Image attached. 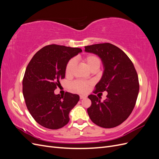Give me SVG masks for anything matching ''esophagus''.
Segmentation results:
<instances>
[{
    "instance_id": "obj_1",
    "label": "esophagus",
    "mask_w": 159,
    "mask_h": 159,
    "mask_svg": "<svg viewBox=\"0 0 159 159\" xmlns=\"http://www.w3.org/2000/svg\"><path fill=\"white\" fill-rule=\"evenodd\" d=\"M87 98V96H85V95H80V99H84V98Z\"/></svg>"
}]
</instances>
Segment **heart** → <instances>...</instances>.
Instances as JSON below:
<instances>
[{"mask_svg": "<svg viewBox=\"0 0 159 159\" xmlns=\"http://www.w3.org/2000/svg\"><path fill=\"white\" fill-rule=\"evenodd\" d=\"M82 61L87 66V68L91 71H96L101 66L102 61L99 57L95 55L89 54L85 56L82 58ZM75 66V61L74 59H70L68 63L66 64L65 72L67 76H70L72 74L74 70ZM92 83L90 81H84L81 80H77L72 84V88L73 89L78 91L79 93H85L89 89L90 85H91Z\"/></svg>", "mask_w": 159, "mask_h": 159, "instance_id": "heart-1", "label": "heart"}]
</instances>
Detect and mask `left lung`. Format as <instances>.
Here are the masks:
<instances>
[{
    "mask_svg": "<svg viewBox=\"0 0 159 159\" xmlns=\"http://www.w3.org/2000/svg\"><path fill=\"white\" fill-rule=\"evenodd\" d=\"M85 51L99 56L105 68L93 92L107 91L103 102L95 95L88 96L91 102L87 110L89 117L99 127H117L128 118L136 104L139 91L137 71L125 53L110 43L85 46Z\"/></svg>",
    "mask_w": 159,
    "mask_h": 159,
    "instance_id": "8db88e82",
    "label": "left lung"
}]
</instances>
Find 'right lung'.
Segmentation results:
<instances>
[{"instance_id": "add662e5", "label": "right lung", "mask_w": 159, "mask_h": 159, "mask_svg": "<svg viewBox=\"0 0 159 159\" xmlns=\"http://www.w3.org/2000/svg\"><path fill=\"white\" fill-rule=\"evenodd\" d=\"M81 49L51 44L37 52L28 64L22 80L26 105L35 121L42 127L58 129L70 121V111L78 103V95L54 94L60 80L65 78L67 63Z\"/></svg>"}]
</instances>
